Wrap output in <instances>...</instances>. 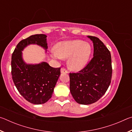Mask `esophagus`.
Returning a JSON list of instances; mask_svg holds the SVG:
<instances>
[{"label": "esophagus", "instance_id": "1", "mask_svg": "<svg viewBox=\"0 0 132 132\" xmlns=\"http://www.w3.org/2000/svg\"><path fill=\"white\" fill-rule=\"evenodd\" d=\"M61 72L62 73H68V71H67L64 68H61Z\"/></svg>", "mask_w": 132, "mask_h": 132}]
</instances>
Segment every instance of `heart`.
I'll return each instance as SVG.
<instances>
[{
    "mask_svg": "<svg viewBox=\"0 0 132 132\" xmlns=\"http://www.w3.org/2000/svg\"><path fill=\"white\" fill-rule=\"evenodd\" d=\"M91 52L90 44L81 40L60 42L56 45L55 51L51 53L56 60L67 59L68 66L73 71H79L86 66Z\"/></svg>",
    "mask_w": 132,
    "mask_h": 132,
    "instance_id": "obj_1",
    "label": "heart"
}]
</instances>
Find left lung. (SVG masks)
Here are the masks:
<instances>
[{
  "label": "left lung",
  "mask_w": 132,
  "mask_h": 132,
  "mask_svg": "<svg viewBox=\"0 0 132 132\" xmlns=\"http://www.w3.org/2000/svg\"><path fill=\"white\" fill-rule=\"evenodd\" d=\"M87 37L94 46L93 57L79 73H70V91L78 104L89 105L100 100L111 84L112 62L111 53L97 37Z\"/></svg>",
  "instance_id": "1"
}]
</instances>
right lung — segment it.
<instances>
[{"label": "right lung", "instance_id": "1", "mask_svg": "<svg viewBox=\"0 0 132 132\" xmlns=\"http://www.w3.org/2000/svg\"><path fill=\"white\" fill-rule=\"evenodd\" d=\"M45 34H35L28 37L17 44L12 56V75L13 82L20 94L35 105L45 103L52 97L53 90L61 75V68H54L47 62L27 63L23 52L30 45H37L45 51L48 44Z\"/></svg>", "mask_w": 132, "mask_h": 132}]
</instances>
